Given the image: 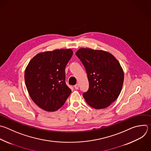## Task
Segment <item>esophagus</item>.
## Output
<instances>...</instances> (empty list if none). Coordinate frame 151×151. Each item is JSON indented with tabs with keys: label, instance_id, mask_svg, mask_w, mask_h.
Masks as SVG:
<instances>
[{
	"label": "esophagus",
	"instance_id": "34e87169",
	"mask_svg": "<svg viewBox=\"0 0 151 151\" xmlns=\"http://www.w3.org/2000/svg\"><path fill=\"white\" fill-rule=\"evenodd\" d=\"M74 88H75V89H79V84H78V83L76 84V85L74 86Z\"/></svg>",
	"mask_w": 151,
	"mask_h": 151
}]
</instances>
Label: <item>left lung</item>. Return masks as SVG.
<instances>
[{
    "instance_id": "8db88e82",
    "label": "left lung",
    "mask_w": 151,
    "mask_h": 151,
    "mask_svg": "<svg viewBox=\"0 0 151 151\" xmlns=\"http://www.w3.org/2000/svg\"><path fill=\"white\" fill-rule=\"evenodd\" d=\"M75 54L89 81L88 90L83 93L86 103L95 109L109 107L119 96L123 84L124 72L119 62L103 50L80 48Z\"/></svg>"
}]
</instances>
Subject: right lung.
<instances>
[{
  "mask_svg": "<svg viewBox=\"0 0 151 151\" xmlns=\"http://www.w3.org/2000/svg\"><path fill=\"white\" fill-rule=\"evenodd\" d=\"M73 55L71 49L55 50L34 56L25 71V82L32 101L47 111L61 108L72 91L65 82V68Z\"/></svg>",
  "mask_w": 151,
  "mask_h": 151,
  "instance_id": "right-lung-1",
  "label": "right lung"
}]
</instances>
